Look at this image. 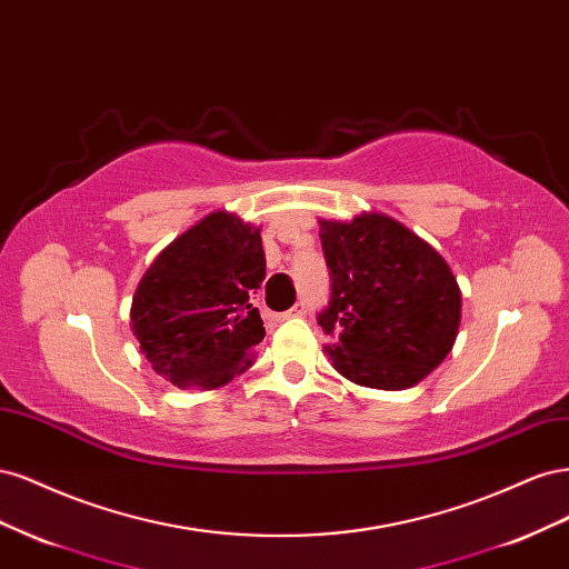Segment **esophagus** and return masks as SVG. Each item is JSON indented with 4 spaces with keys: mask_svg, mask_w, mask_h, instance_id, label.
<instances>
[{
    "mask_svg": "<svg viewBox=\"0 0 569 569\" xmlns=\"http://www.w3.org/2000/svg\"><path fill=\"white\" fill-rule=\"evenodd\" d=\"M306 313V306L303 303H297L295 308H289L287 313H282L280 316V320H287V318H299V316H303Z\"/></svg>",
    "mask_w": 569,
    "mask_h": 569,
    "instance_id": "obj_1",
    "label": "esophagus"
}]
</instances>
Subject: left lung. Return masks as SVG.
I'll use <instances>...</instances> for the list:
<instances>
[{
  "instance_id": "8db88e82",
  "label": "left lung",
  "mask_w": 569,
  "mask_h": 569,
  "mask_svg": "<svg viewBox=\"0 0 569 569\" xmlns=\"http://www.w3.org/2000/svg\"><path fill=\"white\" fill-rule=\"evenodd\" d=\"M318 222L332 272V299L318 325L332 339L325 347L332 368L360 387H416L458 337L462 297L451 266L385 213Z\"/></svg>"
}]
</instances>
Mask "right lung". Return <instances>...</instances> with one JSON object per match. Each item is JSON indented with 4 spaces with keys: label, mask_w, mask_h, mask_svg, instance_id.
<instances>
[{
    "label": "right lung",
    "mask_w": 569,
    "mask_h": 569,
    "mask_svg": "<svg viewBox=\"0 0 569 569\" xmlns=\"http://www.w3.org/2000/svg\"><path fill=\"white\" fill-rule=\"evenodd\" d=\"M266 280L261 228L213 211L147 268L130 308L151 368L176 387L218 389L253 363L266 327L251 297Z\"/></svg>",
    "instance_id": "obj_1"
}]
</instances>
